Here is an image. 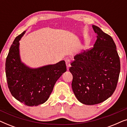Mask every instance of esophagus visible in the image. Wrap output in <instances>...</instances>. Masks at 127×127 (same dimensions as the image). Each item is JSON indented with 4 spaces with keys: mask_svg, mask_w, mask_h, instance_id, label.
<instances>
[{
    "mask_svg": "<svg viewBox=\"0 0 127 127\" xmlns=\"http://www.w3.org/2000/svg\"><path fill=\"white\" fill-rule=\"evenodd\" d=\"M66 62V67H67V69L69 70V67H70V61L69 60V59H66L65 60Z\"/></svg>",
    "mask_w": 127,
    "mask_h": 127,
    "instance_id": "obj_1",
    "label": "esophagus"
}]
</instances>
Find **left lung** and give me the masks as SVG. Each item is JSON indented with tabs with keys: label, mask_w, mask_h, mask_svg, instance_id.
<instances>
[{
	"label": "left lung",
	"mask_w": 127,
	"mask_h": 127,
	"mask_svg": "<svg viewBox=\"0 0 127 127\" xmlns=\"http://www.w3.org/2000/svg\"><path fill=\"white\" fill-rule=\"evenodd\" d=\"M97 34L94 47L74 57L69 71L73 75L72 88L76 98L85 105L105 101L115 91L120 61L112 37L93 25Z\"/></svg>",
	"instance_id": "left-lung-1"
}]
</instances>
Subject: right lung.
Masks as SVG:
<instances>
[{
  "label": "right lung",
  "mask_w": 127,
  "mask_h": 127,
  "mask_svg": "<svg viewBox=\"0 0 127 127\" xmlns=\"http://www.w3.org/2000/svg\"><path fill=\"white\" fill-rule=\"evenodd\" d=\"M25 32L24 31L14 40L7 57L5 69L11 95L25 105L33 106L47 100L56 81L66 71V66L65 61L37 68H31L23 63L19 41Z\"/></svg>",
  "instance_id": "obj_1"
}]
</instances>
